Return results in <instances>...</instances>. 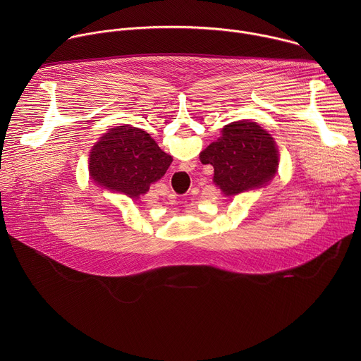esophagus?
Listing matches in <instances>:
<instances>
[{
    "mask_svg": "<svg viewBox=\"0 0 361 361\" xmlns=\"http://www.w3.org/2000/svg\"><path fill=\"white\" fill-rule=\"evenodd\" d=\"M170 197H173V198H174V195H170Z\"/></svg>",
    "mask_w": 361,
    "mask_h": 361,
    "instance_id": "obj_1",
    "label": "esophagus"
}]
</instances>
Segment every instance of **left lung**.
I'll return each instance as SVG.
<instances>
[{
    "label": "left lung",
    "mask_w": 361,
    "mask_h": 361,
    "mask_svg": "<svg viewBox=\"0 0 361 361\" xmlns=\"http://www.w3.org/2000/svg\"><path fill=\"white\" fill-rule=\"evenodd\" d=\"M202 164L214 167V183L226 195L262 188L277 173L279 148L257 123H230L221 135L200 152Z\"/></svg>",
    "instance_id": "8db88e82"
}]
</instances>
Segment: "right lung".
Wrapping results in <instances>:
<instances>
[{"label":"right lung","mask_w":361,"mask_h":361,"mask_svg":"<svg viewBox=\"0 0 361 361\" xmlns=\"http://www.w3.org/2000/svg\"><path fill=\"white\" fill-rule=\"evenodd\" d=\"M171 163V156L148 133L120 126L110 128L91 148L90 174L101 187L135 200L166 174Z\"/></svg>","instance_id":"1"}]
</instances>
